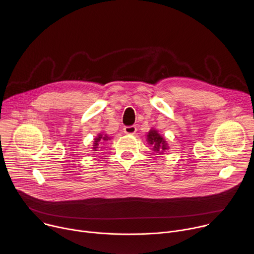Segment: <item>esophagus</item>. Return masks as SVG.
Instances as JSON below:
<instances>
[{"mask_svg":"<svg viewBox=\"0 0 254 254\" xmlns=\"http://www.w3.org/2000/svg\"><path fill=\"white\" fill-rule=\"evenodd\" d=\"M135 131H136V127L134 126L124 127V132L127 134H134Z\"/></svg>","mask_w":254,"mask_h":254,"instance_id":"34e87169","label":"esophagus"}]
</instances>
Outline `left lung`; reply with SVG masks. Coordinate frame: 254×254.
<instances>
[{
	"mask_svg": "<svg viewBox=\"0 0 254 254\" xmlns=\"http://www.w3.org/2000/svg\"><path fill=\"white\" fill-rule=\"evenodd\" d=\"M147 141L153 147L154 152L163 155L165 151L169 150V144L166 137L162 135L156 128H151L147 134Z\"/></svg>",
	"mask_w": 254,
	"mask_h": 254,
	"instance_id": "1",
	"label": "left lung"
}]
</instances>
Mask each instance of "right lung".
<instances>
[{"label":"right lung","instance_id":"1","mask_svg":"<svg viewBox=\"0 0 254 254\" xmlns=\"http://www.w3.org/2000/svg\"><path fill=\"white\" fill-rule=\"evenodd\" d=\"M111 139V136H108V134H106V133H99V134H97L96 136H95V138H94V142H93V144H92V150H93V152H96V151H98L99 149L100 148L103 149L104 147V143H105V141H107V140H110ZM100 151V150H99Z\"/></svg>","mask_w":254,"mask_h":254}]
</instances>
